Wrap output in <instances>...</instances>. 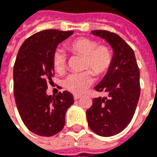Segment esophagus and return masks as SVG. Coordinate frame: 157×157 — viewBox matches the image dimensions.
Returning a JSON list of instances; mask_svg holds the SVG:
<instances>
[{
    "mask_svg": "<svg viewBox=\"0 0 157 157\" xmlns=\"http://www.w3.org/2000/svg\"><path fill=\"white\" fill-rule=\"evenodd\" d=\"M74 100H78V99H80V98L81 97V94H74Z\"/></svg>",
    "mask_w": 157,
    "mask_h": 157,
    "instance_id": "esophagus-1",
    "label": "esophagus"
}]
</instances>
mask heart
Returning <instances> with one entry per match:
<instances>
[{"label": "heart", "instance_id": "1", "mask_svg": "<svg viewBox=\"0 0 157 157\" xmlns=\"http://www.w3.org/2000/svg\"><path fill=\"white\" fill-rule=\"evenodd\" d=\"M66 48L75 56L82 57L80 73L71 74L65 79L64 86L73 94H81L92 83V72L95 76H102L109 71L113 62L111 48L99 44L96 40L80 37L66 43ZM67 56L61 50H55L52 56V67L57 74L63 75L67 69Z\"/></svg>", "mask_w": 157, "mask_h": 157}]
</instances>
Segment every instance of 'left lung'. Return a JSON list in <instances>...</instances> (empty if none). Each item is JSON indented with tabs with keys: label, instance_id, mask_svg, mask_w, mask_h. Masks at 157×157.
Segmentation results:
<instances>
[{
	"label": "left lung",
	"instance_id": "left-lung-1",
	"mask_svg": "<svg viewBox=\"0 0 157 157\" xmlns=\"http://www.w3.org/2000/svg\"><path fill=\"white\" fill-rule=\"evenodd\" d=\"M105 39L113 49V62L105 77L94 87L106 97L93 99L86 110L88 125L102 137L122 132L134 115L140 96V71L133 50L120 36L107 30L92 31Z\"/></svg>",
	"mask_w": 157,
	"mask_h": 157
}]
</instances>
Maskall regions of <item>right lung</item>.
I'll list each match as a JSON object with an SVG mask.
<instances>
[{"instance_id":"1","label":"right lung","mask_w":157,"mask_h":157,"mask_svg":"<svg viewBox=\"0 0 157 157\" xmlns=\"http://www.w3.org/2000/svg\"><path fill=\"white\" fill-rule=\"evenodd\" d=\"M72 31L46 29L23 43L14 65V93L23 123L33 133L52 137L63 130L65 114L74 103L69 91L48 95V83L54 76L52 56L56 48Z\"/></svg>"}]
</instances>
